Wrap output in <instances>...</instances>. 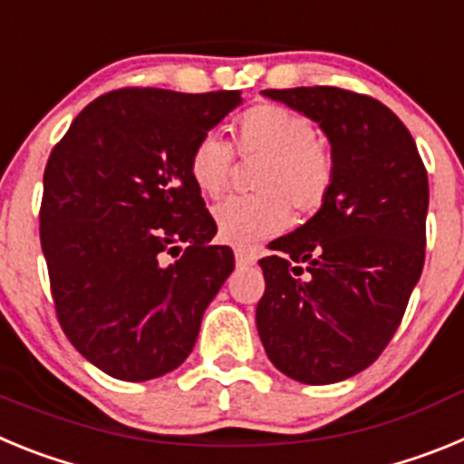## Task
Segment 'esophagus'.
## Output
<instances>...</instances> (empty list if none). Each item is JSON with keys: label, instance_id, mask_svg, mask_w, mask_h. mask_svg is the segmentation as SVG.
Here are the masks:
<instances>
[{"label": "esophagus", "instance_id": "obj_1", "mask_svg": "<svg viewBox=\"0 0 464 464\" xmlns=\"http://www.w3.org/2000/svg\"><path fill=\"white\" fill-rule=\"evenodd\" d=\"M235 257L239 267H251V265L257 262V251L256 248H246V246H237Z\"/></svg>", "mask_w": 464, "mask_h": 464}]
</instances>
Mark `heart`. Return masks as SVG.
Here are the masks:
<instances>
[{
	"label": "heart",
	"instance_id": "heart-1",
	"mask_svg": "<svg viewBox=\"0 0 464 464\" xmlns=\"http://www.w3.org/2000/svg\"><path fill=\"white\" fill-rule=\"evenodd\" d=\"M241 160H260L251 188L256 195L227 199L213 211L220 239L253 244L285 229L290 208L306 218L325 204L334 181V160L315 139L309 118L281 104H256L232 125ZM235 169L232 146L220 134H204L188 160L192 183L208 199L227 190Z\"/></svg>",
	"mask_w": 464,
	"mask_h": 464
}]
</instances>
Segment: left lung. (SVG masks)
I'll return each instance as SVG.
<instances>
[{
    "instance_id": "left-lung-1",
    "label": "left lung",
    "mask_w": 464,
    "mask_h": 464,
    "mask_svg": "<svg viewBox=\"0 0 464 464\" xmlns=\"http://www.w3.org/2000/svg\"><path fill=\"white\" fill-rule=\"evenodd\" d=\"M262 94L318 122L334 181L260 260L257 334L285 376L337 383L367 370L400 327L425 262L428 171L404 122L367 94L325 85Z\"/></svg>"
}]
</instances>
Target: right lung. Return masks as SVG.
<instances>
[{
  "label": "right lung",
  "mask_w": 464,
  "mask_h": 464,
  "mask_svg": "<svg viewBox=\"0 0 464 464\" xmlns=\"http://www.w3.org/2000/svg\"><path fill=\"white\" fill-rule=\"evenodd\" d=\"M241 102L239 90H116L90 102L48 158L39 223L57 318L113 379L176 370L235 269L232 248L211 244L188 160Z\"/></svg>",
  "instance_id": "right-lung-1"
}]
</instances>
